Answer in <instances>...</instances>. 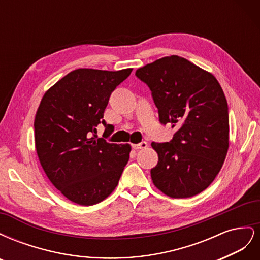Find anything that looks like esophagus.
Here are the masks:
<instances>
[{
  "label": "esophagus",
  "instance_id": "1",
  "mask_svg": "<svg viewBox=\"0 0 260 260\" xmlns=\"http://www.w3.org/2000/svg\"><path fill=\"white\" fill-rule=\"evenodd\" d=\"M132 147L135 149H143V148L147 147V143L145 142V141H143V142H141L139 144H132Z\"/></svg>",
  "mask_w": 260,
  "mask_h": 260
}]
</instances>
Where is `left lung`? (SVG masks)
Returning <instances> with one entry per match:
<instances>
[{
    "mask_svg": "<svg viewBox=\"0 0 260 260\" xmlns=\"http://www.w3.org/2000/svg\"><path fill=\"white\" fill-rule=\"evenodd\" d=\"M136 76L152 91L159 121L178 130L170 142L152 143L158 162L154 185L172 199L207 188L229 148V113L222 88L210 73L171 55L139 68Z\"/></svg>",
    "mask_w": 260,
    "mask_h": 260,
    "instance_id": "left-lung-1",
    "label": "left lung"
}]
</instances>
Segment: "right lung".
<instances>
[{"instance_id": "1", "label": "right lung", "mask_w": 260, "mask_h": 260, "mask_svg": "<svg viewBox=\"0 0 260 260\" xmlns=\"http://www.w3.org/2000/svg\"><path fill=\"white\" fill-rule=\"evenodd\" d=\"M132 68L118 72L80 68L45 92L35 118V143L44 172L60 193L76 204L104 201L118 184L129 160L130 144L98 138L103 123L107 138L114 130L103 119L112 92Z\"/></svg>"}]
</instances>
